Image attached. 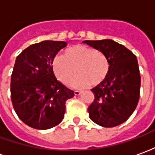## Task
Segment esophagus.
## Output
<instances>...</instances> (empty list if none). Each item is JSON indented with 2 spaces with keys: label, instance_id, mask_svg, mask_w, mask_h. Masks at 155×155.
Instances as JSON below:
<instances>
[{
  "label": "esophagus",
  "instance_id": "1",
  "mask_svg": "<svg viewBox=\"0 0 155 155\" xmlns=\"http://www.w3.org/2000/svg\"><path fill=\"white\" fill-rule=\"evenodd\" d=\"M74 94H75V95H79V94H82V92L79 91V90H75L74 91Z\"/></svg>",
  "mask_w": 155,
  "mask_h": 155
}]
</instances>
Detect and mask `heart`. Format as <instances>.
<instances>
[{
  "instance_id": "obj_1",
  "label": "heart",
  "mask_w": 155,
  "mask_h": 155,
  "mask_svg": "<svg viewBox=\"0 0 155 155\" xmlns=\"http://www.w3.org/2000/svg\"><path fill=\"white\" fill-rule=\"evenodd\" d=\"M52 71L55 78L63 84H71L76 88L101 84L107 78L110 63L103 53L84 45H77L67 48L63 55L55 56L52 61Z\"/></svg>"
}]
</instances>
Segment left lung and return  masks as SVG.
I'll return each instance as SVG.
<instances>
[{"label":"left lung","mask_w":155,"mask_h":155,"mask_svg":"<svg viewBox=\"0 0 155 155\" xmlns=\"http://www.w3.org/2000/svg\"><path fill=\"white\" fill-rule=\"evenodd\" d=\"M83 42L103 53L110 63L107 78L91 90L94 100L88 108L90 119L103 127L119 125L133 114L140 97L137 59L128 48L110 39Z\"/></svg>","instance_id":"8db88e82"}]
</instances>
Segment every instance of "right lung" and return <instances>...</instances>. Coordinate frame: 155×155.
<instances>
[{
  "mask_svg": "<svg viewBox=\"0 0 155 155\" xmlns=\"http://www.w3.org/2000/svg\"><path fill=\"white\" fill-rule=\"evenodd\" d=\"M67 45L62 41H42L17 56L11 76V99L18 117L31 128L48 130L64 119L66 100L74 96L56 79L52 61Z\"/></svg>",
  "mask_w": 155,
  "mask_h": 155,
  "instance_id": "right-lung-1",
  "label": "right lung"
}]
</instances>
